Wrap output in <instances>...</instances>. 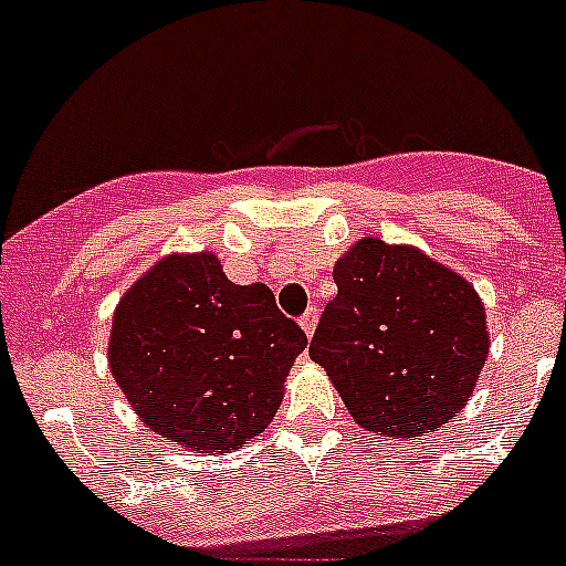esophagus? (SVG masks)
<instances>
[{
	"label": "esophagus",
	"mask_w": 566,
	"mask_h": 566,
	"mask_svg": "<svg viewBox=\"0 0 566 566\" xmlns=\"http://www.w3.org/2000/svg\"><path fill=\"white\" fill-rule=\"evenodd\" d=\"M300 326H303L306 337H312L314 328H317V308H306V312H303V317H300Z\"/></svg>",
	"instance_id": "34e87169"
}]
</instances>
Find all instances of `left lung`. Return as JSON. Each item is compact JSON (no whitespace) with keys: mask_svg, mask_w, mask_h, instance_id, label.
Segmentation results:
<instances>
[{"mask_svg":"<svg viewBox=\"0 0 566 566\" xmlns=\"http://www.w3.org/2000/svg\"><path fill=\"white\" fill-rule=\"evenodd\" d=\"M337 297L308 354L354 422L394 439L428 437L457 417L488 357L476 289L413 247L363 238L334 263Z\"/></svg>","mask_w":566,"mask_h":566,"instance_id":"left-lung-1","label":"left lung"}]
</instances>
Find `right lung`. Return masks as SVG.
I'll return each instance as SVG.
<instances>
[{
  "mask_svg": "<svg viewBox=\"0 0 566 566\" xmlns=\"http://www.w3.org/2000/svg\"><path fill=\"white\" fill-rule=\"evenodd\" d=\"M306 343L269 286H238L209 252L169 254L118 300L109 371L155 433L229 453L272 422Z\"/></svg>",
  "mask_w": 566,
  "mask_h": 566,
  "instance_id": "right-lung-1",
  "label": "right lung"
}]
</instances>
